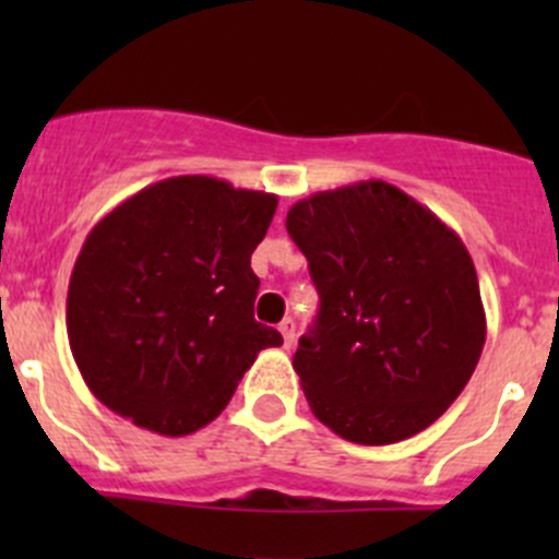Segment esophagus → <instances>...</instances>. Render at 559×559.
Returning a JSON list of instances; mask_svg holds the SVG:
<instances>
[{
	"mask_svg": "<svg viewBox=\"0 0 559 559\" xmlns=\"http://www.w3.org/2000/svg\"><path fill=\"white\" fill-rule=\"evenodd\" d=\"M278 330H281V335H284V346L292 348V343H295V335H297L295 319H284V321H281Z\"/></svg>",
	"mask_w": 559,
	"mask_h": 559,
	"instance_id": "esophagus-1",
	"label": "esophagus"
}]
</instances>
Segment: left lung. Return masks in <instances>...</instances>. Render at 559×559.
<instances>
[{
  "mask_svg": "<svg viewBox=\"0 0 559 559\" xmlns=\"http://www.w3.org/2000/svg\"><path fill=\"white\" fill-rule=\"evenodd\" d=\"M286 229L321 300L292 362L316 419L362 447L427 430L487 341L460 235L386 180L316 191L289 207Z\"/></svg>",
  "mask_w": 559,
  "mask_h": 559,
  "instance_id": "8db88e82",
  "label": "left lung"
}]
</instances>
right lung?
I'll return each mask as SVG.
<instances>
[{
  "instance_id": "add662e5",
  "label": "right lung",
  "mask_w": 559,
  "mask_h": 559,
  "mask_svg": "<svg viewBox=\"0 0 559 559\" xmlns=\"http://www.w3.org/2000/svg\"><path fill=\"white\" fill-rule=\"evenodd\" d=\"M278 207L211 175L151 183L94 224L67 289V337L94 397L159 436H191L233 400L262 348L251 270Z\"/></svg>"
}]
</instances>
